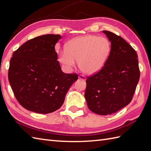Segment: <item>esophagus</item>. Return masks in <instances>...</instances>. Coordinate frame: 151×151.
Returning <instances> with one entry per match:
<instances>
[{
	"mask_svg": "<svg viewBox=\"0 0 151 151\" xmlns=\"http://www.w3.org/2000/svg\"><path fill=\"white\" fill-rule=\"evenodd\" d=\"M78 78L82 81H86V76L83 75H80L78 76Z\"/></svg>",
	"mask_w": 151,
	"mask_h": 151,
	"instance_id": "obj_1",
	"label": "esophagus"
}]
</instances>
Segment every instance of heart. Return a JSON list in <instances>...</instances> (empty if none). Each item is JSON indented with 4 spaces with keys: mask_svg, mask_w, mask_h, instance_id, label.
Here are the masks:
<instances>
[{
    "mask_svg": "<svg viewBox=\"0 0 151 151\" xmlns=\"http://www.w3.org/2000/svg\"><path fill=\"white\" fill-rule=\"evenodd\" d=\"M110 49V43L106 38L88 35L69 41L65 51L60 53L59 60L68 67L74 66L75 60H78L83 72L94 74L104 66Z\"/></svg>",
    "mask_w": 151,
    "mask_h": 151,
    "instance_id": "b5f03b06",
    "label": "heart"
}]
</instances>
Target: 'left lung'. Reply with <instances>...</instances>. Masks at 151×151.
Here are the masks:
<instances>
[{"mask_svg":"<svg viewBox=\"0 0 151 151\" xmlns=\"http://www.w3.org/2000/svg\"><path fill=\"white\" fill-rule=\"evenodd\" d=\"M111 50L102 69L86 79L85 99L89 110L106 115L115 113L132 101L140 77L137 54L123 38L103 30Z\"/></svg>","mask_w":151,"mask_h":151,"instance_id":"obj_1","label":"left lung"}]
</instances>
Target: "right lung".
Instances as JSON below:
<instances>
[{
	"instance_id": "obj_1",
	"label": "right lung",
	"mask_w": 151,
	"mask_h": 151,
	"mask_svg": "<svg viewBox=\"0 0 151 151\" xmlns=\"http://www.w3.org/2000/svg\"><path fill=\"white\" fill-rule=\"evenodd\" d=\"M60 35L46 34L27 41L9 62L8 80L19 103L28 110L49 114L62 106L76 73H64L55 45Z\"/></svg>"
}]
</instances>
